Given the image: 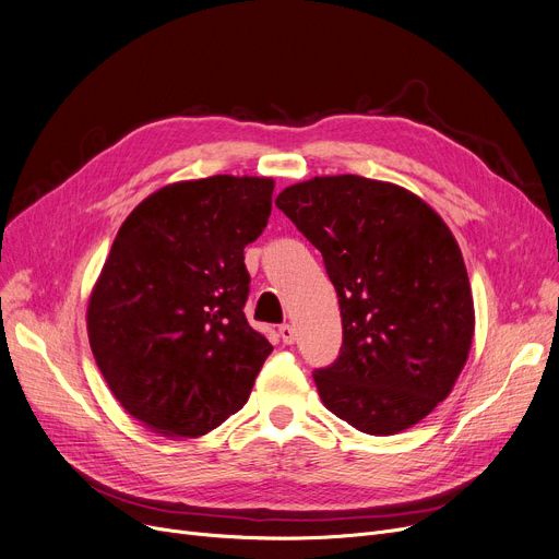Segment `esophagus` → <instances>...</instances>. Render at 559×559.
<instances>
[{
  "label": "esophagus",
  "instance_id": "esophagus-1",
  "mask_svg": "<svg viewBox=\"0 0 559 559\" xmlns=\"http://www.w3.org/2000/svg\"><path fill=\"white\" fill-rule=\"evenodd\" d=\"M278 335H281V340H283L285 344H295V342H297V331H295V326H289V324H283V326L278 329Z\"/></svg>",
  "mask_w": 559,
  "mask_h": 559
}]
</instances>
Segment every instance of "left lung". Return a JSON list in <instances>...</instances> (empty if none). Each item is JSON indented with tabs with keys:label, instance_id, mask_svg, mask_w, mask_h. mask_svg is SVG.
Segmentation results:
<instances>
[{
	"label": "left lung",
	"instance_id": "left-lung-1",
	"mask_svg": "<svg viewBox=\"0 0 559 559\" xmlns=\"http://www.w3.org/2000/svg\"><path fill=\"white\" fill-rule=\"evenodd\" d=\"M276 205L337 292L340 358L312 373L321 403L367 435L413 428L451 394L476 329L451 228L415 192L356 174L295 183Z\"/></svg>",
	"mask_w": 559,
	"mask_h": 559
}]
</instances>
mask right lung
<instances>
[{
	"mask_svg": "<svg viewBox=\"0 0 559 559\" xmlns=\"http://www.w3.org/2000/svg\"><path fill=\"white\" fill-rule=\"evenodd\" d=\"M274 179L169 183L117 230L87 301L112 396L165 437H201L247 403L272 344L249 326L245 247L267 226Z\"/></svg>",
	"mask_w": 559,
	"mask_h": 559,
	"instance_id": "obj_1",
	"label": "right lung"
}]
</instances>
